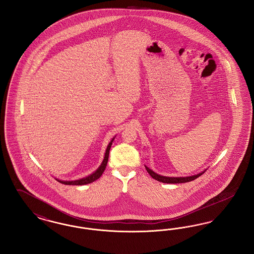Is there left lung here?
<instances>
[{"label": "left lung", "mask_w": 254, "mask_h": 254, "mask_svg": "<svg viewBox=\"0 0 254 254\" xmlns=\"http://www.w3.org/2000/svg\"><path fill=\"white\" fill-rule=\"evenodd\" d=\"M145 168L147 169L148 173L150 174V176L154 180L161 182V183H164V184H182V183H188L190 181H193L195 179H197V177H199L200 175H202L206 169H204L203 171L195 174V175H192V176H188V177H167V176H162L159 175L157 173H155L152 169H149L147 166H145Z\"/></svg>", "instance_id": "8db88e82"}]
</instances>
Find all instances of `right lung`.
<instances>
[{"label": "right lung", "mask_w": 254, "mask_h": 254, "mask_svg": "<svg viewBox=\"0 0 254 254\" xmlns=\"http://www.w3.org/2000/svg\"><path fill=\"white\" fill-rule=\"evenodd\" d=\"M115 137H113L112 140L109 142V144L106 148L105 153H104V160H103L101 166L93 173H91L90 175L86 176L85 178L79 179V180H75V181H62V180L57 179V182H59L61 184H64V185H67V186H84V185L90 184V183H92V182H94L96 180L100 178L102 176V174L104 173V169L106 168V165H107V162H108V157H109V150H110L112 142L115 139Z\"/></svg>", "instance_id": "right-lung-1"}]
</instances>
